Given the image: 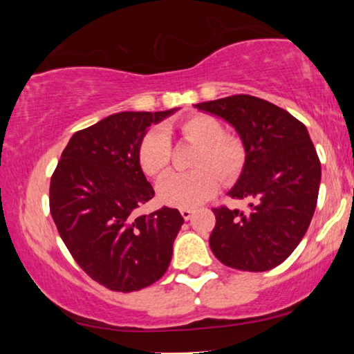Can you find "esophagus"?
I'll return each instance as SVG.
<instances>
[{
  "label": "esophagus",
  "mask_w": 354,
  "mask_h": 354,
  "mask_svg": "<svg viewBox=\"0 0 354 354\" xmlns=\"http://www.w3.org/2000/svg\"><path fill=\"white\" fill-rule=\"evenodd\" d=\"M180 214H182L183 219L188 221V219H190V217L193 216V209H190V207H182Z\"/></svg>",
  "instance_id": "34e87169"
}]
</instances>
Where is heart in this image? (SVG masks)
Returning a JSON list of instances; mask_svg holds the SVG:
<instances>
[{
  "label": "heart",
  "mask_w": 354,
  "mask_h": 354,
  "mask_svg": "<svg viewBox=\"0 0 354 354\" xmlns=\"http://www.w3.org/2000/svg\"><path fill=\"white\" fill-rule=\"evenodd\" d=\"M177 130L183 140L198 145L192 164L196 169L164 178L158 188L159 200L167 206L193 207L219 190V177L230 182L239 176L245 164V148L239 137L224 133L219 120L207 114L190 115L177 125ZM171 158L172 145L166 130L154 129L140 142L138 164L147 176L162 177L169 171Z\"/></svg>",
  "instance_id": "1"
}]
</instances>
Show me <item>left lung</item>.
I'll use <instances>...</instances> for the list:
<instances>
[{
  "instance_id": "obj_1",
  "label": "left lung",
  "mask_w": 354,
  "mask_h": 354,
  "mask_svg": "<svg viewBox=\"0 0 354 354\" xmlns=\"http://www.w3.org/2000/svg\"><path fill=\"white\" fill-rule=\"evenodd\" d=\"M240 135L245 164L229 192L248 211L214 207L209 246L222 264L264 272L282 264L306 234L317 205L321 162L304 124L250 95L198 103Z\"/></svg>"
}]
</instances>
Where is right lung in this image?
<instances>
[{
	"mask_svg": "<svg viewBox=\"0 0 354 354\" xmlns=\"http://www.w3.org/2000/svg\"><path fill=\"white\" fill-rule=\"evenodd\" d=\"M176 109L125 111L72 135L50 185V211L75 263L113 292H137L159 280L183 224L177 209H135L154 196L138 164L151 124Z\"/></svg>",
	"mask_w": 354,
	"mask_h": 354,
	"instance_id": "1",
	"label": "right lung"
}]
</instances>
